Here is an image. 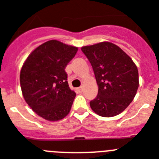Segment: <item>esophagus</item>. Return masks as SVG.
<instances>
[{
    "mask_svg": "<svg viewBox=\"0 0 159 159\" xmlns=\"http://www.w3.org/2000/svg\"><path fill=\"white\" fill-rule=\"evenodd\" d=\"M78 91L79 93H81L83 91V88L82 87H79V88H78Z\"/></svg>",
    "mask_w": 159,
    "mask_h": 159,
    "instance_id": "obj_1",
    "label": "esophagus"
}]
</instances>
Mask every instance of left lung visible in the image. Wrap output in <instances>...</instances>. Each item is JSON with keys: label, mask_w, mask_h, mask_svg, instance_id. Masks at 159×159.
Listing matches in <instances>:
<instances>
[{"label": "left lung", "mask_w": 159, "mask_h": 159, "mask_svg": "<svg viewBox=\"0 0 159 159\" xmlns=\"http://www.w3.org/2000/svg\"><path fill=\"white\" fill-rule=\"evenodd\" d=\"M81 51L92 65L98 85L90 107L97 115H119L133 101L139 88L136 65L120 48L110 42L85 46Z\"/></svg>", "instance_id": "1"}]
</instances>
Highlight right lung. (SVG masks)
Returning a JSON list of instances; mask_svg holds the SVG:
<instances>
[{"label":"right lung","instance_id":"add662e5","mask_svg":"<svg viewBox=\"0 0 159 159\" xmlns=\"http://www.w3.org/2000/svg\"><path fill=\"white\" fill-rule=\"evenodd\" d=\"M78 50L52 39L35 48L23 64L20 74L23 97L47 120H60L70 111L76 93L70 89L65 68Z\"/></svg>","mask_w":159,"mask_h":159}]
</instances>
